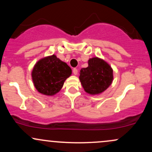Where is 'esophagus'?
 <instances>
[{"instance_id":"34e87169","label":"esophagus","mask_w":152,"mask_h":152,"mask_svg":"<svg viewBox=\"0 0 152 152\" xmlns=\"http://www.w3.org/2000/svg\"><path fill=\"white\" fill-rule=\"evenodd\" d=\"M73 74H74V75H76L78 74V70L77 69H76V68H74V69H73Z\"/></svg>"}]
</instances>
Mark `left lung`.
Returning a JSON list of instances; mask_svg holds the SVG:
<instances>
[{"mask_svg":"<svg viewBox=\"0 0 152 152\" xmlns=\"http://www.w3.org/2000/svg\"><path fill=\"white\" fill-rule=\"evenodd\" d=\"M80 81L87 93L99 94L111 85L113 70L107 63L99 58L88 60V66L80 71Z\"/></svg>","mask_w":152,"mask_h":152,"instance_id":"obj_1","label":"left lung"}]
</instances>
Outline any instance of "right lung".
<instances>
[{
    "mask_svg": "<svg viewBox=\"0 0 152 152\" xmlns=\"http://www.w3.org/2000/svg\"><path fill=\"white\" fill-rule=\"evenodd\" d=\"M71 74V68L53 55L42 58L35 65L32 78L38 92L52 96L61 89L65 80Z\"/></svg>",
    "mask_w": 152,
    "mask_h": 152,
    "instance_id": "add662e5",
    "label": "right lung"
}]
</instances>
